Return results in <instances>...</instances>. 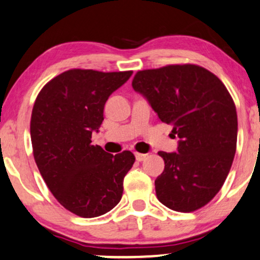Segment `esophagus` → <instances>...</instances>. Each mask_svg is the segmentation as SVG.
<instances>
[{"label":"esophagus","instance_id":"obj_1","mask_svg":"<svg viewBox=\"0 0 260 260\" xmlns=\"http://www.w3.org/2000/svg\"><path fill=\"white\" fill-rule=\"evenodd\" d=\"M137 161H143L147 158V154H142V153H135Z\"/></svg>","mask_w":260,"mask_h":260}]
</instances>
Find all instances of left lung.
Masks as SVG:
<instances>
[{
    "label": "left lung",
    "instance_id": "left-lung-1",
    "mask_svg": "<svg viewBox=\"0 0 260 260\" xmlns=\"http://www.w3.org/2000/svg\"><path fill=\"white\" fill-rule=\"evenodd\" d=\"M133 88L159 119L172 125L177 152H159L165 169L155 193L166 207L191 212L219 191L232 168L238 114L218 77L197 65H169L139 71Z\"/></svg>",
    "mask_w": 260,
    "mask_h": 260
}]
</instances>
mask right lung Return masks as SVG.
Here are the masks:
<instances>
[{"instance_id": "1", "label": "right lung", "mask_w": 260, "mask_h": 260, "mask_svg": "<svg viewBox=\"0 0 260 260\" xmlns=\"http://www.w3.org/2000/svg\"><path fill=\"white\" fill-rule=\"evenodd\" d=\"M131 75L69 70L48 82L35 101V161L56 200L79 217L102 216L119 203L124 177L135 162L130 150L113 155L91 145L106 101Z\"/></svg>"}]
</instances>
